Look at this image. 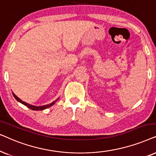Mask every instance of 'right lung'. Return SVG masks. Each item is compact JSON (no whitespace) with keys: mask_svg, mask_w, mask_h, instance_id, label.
<instances>
[{"mask_svg":"<svg viewBox=\"0 0 156 156\" xmlns=\"http://www.w3.org/2000/svg\"><path fill=\"white\" fill-rule=\"evenodd\" d=\"M13 93V95L14 96V98H15L17 100L18 102H20V103H22V104H23L24 105H26V106L28 107V108L33 110V111H43V110L46 109V108H48L51 107L53 105L55 104V102H56L59 99V98H57L55 101H53V102H52L51 103H49V104H47V105H41V106H40V105H39V106H36V105H33L29 104V103H27L26 102H24V101H23L21 99H20L19 98L16 96V95L14 94L13 93Z\"/></svg>","mask_w":156,"mask_h":156,"instance_id":"add662e5","label":"right lung"}]
</instances>
